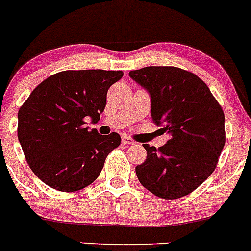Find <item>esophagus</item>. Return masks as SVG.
I'll use <instances>...</instances> for the list:
<instances>
[{
  "instance_id": "34e87169",
  "label": "esophagus",
  "mask_w": 251,
  "mask_h": 251,
  "mask_svg": "<svg viewBox=\"0 0 251 251\" xmlns=\"http://www.w3.org/2000/svg\"><path fill=\"white\" fill-rule=\"evenodd\" d=\"M123 143L126 144V146H132V144H135V141H133L131 137H127V136H124V137H123Z\"/></svg>"
}]
</instances>
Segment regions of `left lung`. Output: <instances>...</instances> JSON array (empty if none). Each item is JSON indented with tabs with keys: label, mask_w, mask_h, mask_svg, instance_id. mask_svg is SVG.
Instances as JSON below:
<instances>
[{
	"label": "left lung",
	"mask_w": 251,
	"mask_h": 251,
	"mask_svg": "<svg viewBox=\"0 0 251 251\" xmlns=\"http://www.w3.org/2000/svg\"><path fill=\"white\" fill-rule=\"evenodd\" d=\"M151 95V119L171 135L163 147L143 144L147 159L136 166L144 188L163 199L196 191L214 173L226 142L225 114L196 74L176 67H146L128 74Z\"/></svg>",
	"instance_id": "8db88e82"
}]
</instances>
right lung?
Segmentation results:
<instances>
[{"instance_id": "right-lung-1", "label": "right lung", "mask_w": 251, "mask_h": 251, "mask_svg": "<svg viewBox=\"0 0 251 251\" xmlns=\"http://www.w3.org/2000/svg\"><path fill=\"white\" fill-rule=\"evenodd\" d=\"M121 70H64L42 81L18 111V140L32 173L50 188L76 192L97 179L119 147L116 132L85 127L100 120L109 87Z\"/></svg>"}]
</instances>
